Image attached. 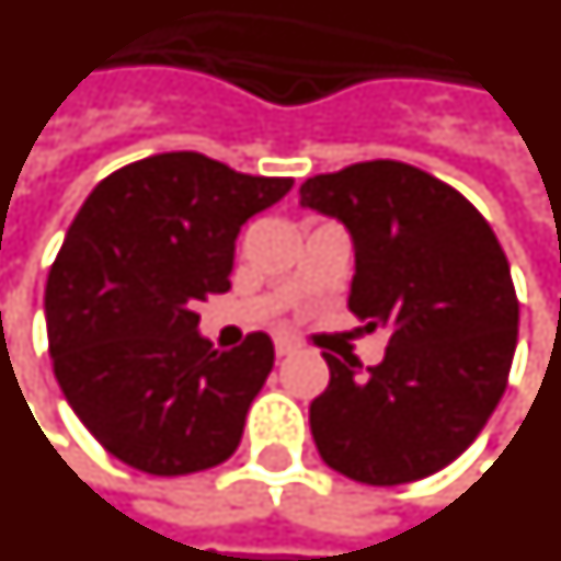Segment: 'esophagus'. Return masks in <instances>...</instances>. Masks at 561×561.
Masks as SVG:
<instances>
[{"label":"esophagus","mask_w":561,"mask_h":561,"mask_svg":"<svg viewBox=\"0 0 561 561\" xmlns=\"http://www.w3.org/2000/svg\"><path fill=\"white\" fill-rule=\"evenodd\" d=\"M294 351H297V344L291 342V339H276V356H288V354H294Z\"/></svg>","instance_id":"34e87169"}]
</instances>
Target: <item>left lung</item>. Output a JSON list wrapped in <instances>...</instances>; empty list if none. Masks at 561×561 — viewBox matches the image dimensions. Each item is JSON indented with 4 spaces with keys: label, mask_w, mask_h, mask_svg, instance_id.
<instances>
[{
    "label": "left lung",
    "mask_w": 561,
    "mask_h": 561,
    "mask_svg": "<svg viewBox=\"0 0 561 561\" xmlns=\"http://www.w3.org/2000/svg\"><path fill=\"white\" fill-rule=\"evenodd\" d=\"M300 205L344 222L356 273L347 309L389 330L380 365H330L309 408L327 467L363 484H408L449 467L500 404L514 347L517 294L488 219L416 165L368 160L314 175Z\"/></svg>",
    "instance_id": "1"
}]
</instances>
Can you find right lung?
Segmentation results:
<instances>
[{
	"instance_id": "obj_1",
	"label": "right lung",
	"mask_w": 561,
	"mask_h": 561,
	"mask_svg": "<svg viewBox=\"0 0 561 561\" xmlns=\"http://www.w3.org/2000/svg\"><path fill=\"white\" fill-rule=\"evenodd\" d=\"M291 178H255L196 151L153 153L91 190L49 267L47 339L73 413L148 476L234 455L273 368L267 333L234 351L198 335L196 306L231 288L240 226Z\"/></svg>"
}]
</instances>
